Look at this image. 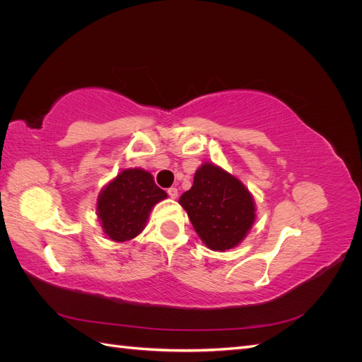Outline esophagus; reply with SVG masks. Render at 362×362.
<instances>
[{
    "mask_svg": "<svg viewBox=\"0 0 362 362\" xmlns=\"http://www.w3.org/2000/svg\"><path fill=\"white\" fill-rule=\"evenodd\" d=\"M168 194L170 196L172 199H177V198H178V189H175V187L168 189Z\"/></svg>",
    "mask_w": 362,
    "mask_h": 362,
    "instance_id": "esophagus-1",
    "label": "esophagus"
}]
</instances>
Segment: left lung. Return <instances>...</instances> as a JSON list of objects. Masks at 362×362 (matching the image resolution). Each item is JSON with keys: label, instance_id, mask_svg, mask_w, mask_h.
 <instances>
[{"label": "left lung", "instance_id": "left-lung-1", "mask_svg": "<svg viewBox=\"0 0 362 362\" xmlns=\"http://www.w3.org/2000/svg\"><path fill=\"white\" fill-rule=\"evenodd\" d=\"M178 202L202 243L218 252L242 243L257 217L254 196L246 185L210 161L194 172L192 189L182 193Z\"/></svg>", "mask_w": 362, "mask_h": 362}]
</instances>
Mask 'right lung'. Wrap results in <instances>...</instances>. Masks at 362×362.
Segmentation results:
<instances>
[{
    "mask_svg": "<svg viewBox=\"0 0 362 362\" xmlns=\"http://www.w3.org/2000/svg\"><path fill=\"white\" fill-rule=\"evenodd\" d=\"M166 198L168 193L158 187L151 172L122 169L98 194V221L108 238L125 243L144 231L151 211Z\"/></svg>",
    "mask_w": 362,
    "mask_h": 362,
    "instance_id": "obj_1",
    "label": "right lung"
}]
</instances>
